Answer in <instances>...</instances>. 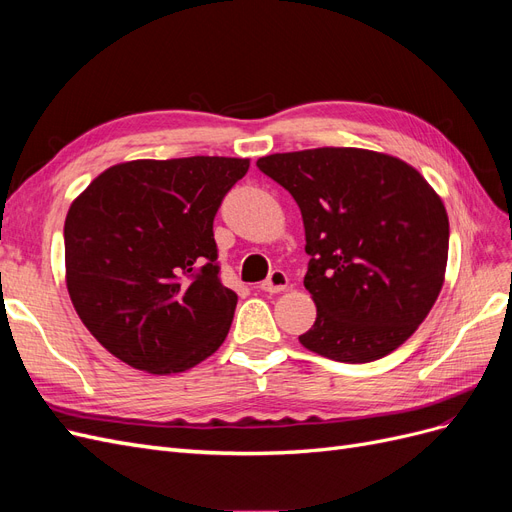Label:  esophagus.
I'll return each mask as SVG.
<instances>
[{
  "instance_id": "34e87169",
  "label": "esophagus",
  "mask_w": 512,
  "mask_h": 512,
  "mask_svg": "<svg viewBox=\"0 0 512 512\" xmlns=\"http://www.w3.org/2000/svg\"><path fill=\"white\" fill-rule=\"evenodd\" d=\"M260 288L265 290V292H282V290H286L288 288V275L284 273V271H271V275L267 277L265 282L260 284Z\"/></svg>"
}]
</instances>
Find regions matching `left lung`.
Wrapping results in <instances>:
<instances>
[{
    "instance_id": "1",
    "label": "left lung",
    "mask_w": 512,
    "mask_h": 512,
    "mask_svg": "<svg viewBox=\"0 0 512 512\" xmlns=\"http://www.w3.org/2000/svg\"><path fill=\"white\" fill-rule=\"evenodd\" d=\"M256 166L301 209L316 322L299 342L339 363L404 344L436 303L448 258V215L423 175L354 147L273 153Z\"/></svg>"
}]
</instances>
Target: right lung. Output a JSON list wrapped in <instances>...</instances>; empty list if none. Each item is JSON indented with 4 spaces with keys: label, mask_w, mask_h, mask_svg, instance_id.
<instances>
[{
    "label": "right lung",
    "mask_w": 512,
    "mask_h": 512,
    "mask_svg": "<svg viewBox=\"0 0 512 512\" xmlns=\"http://www.w3.org/2000/svg\"><path fill=\"white\" fill-rule=\"evenodd\" d=\"M247 168L220 156L123 162L70 205V299L119 361L179 374L222 346L237 294L220 280L213 220Z\"/></svg>",
    "instance_id": "right-lung-1"
}]
</instances>
